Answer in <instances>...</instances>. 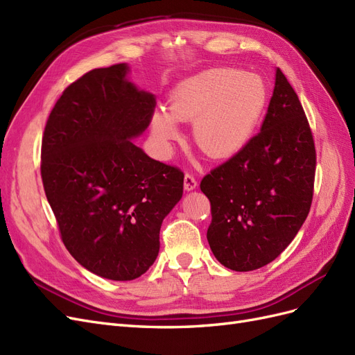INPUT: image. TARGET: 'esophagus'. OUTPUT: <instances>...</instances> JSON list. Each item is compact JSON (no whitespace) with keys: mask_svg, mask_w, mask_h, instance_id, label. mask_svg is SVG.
Here are the masks:
<instances>
[{"mask_svg":"<svg viewBox=\"0 0 355 355\" xmlns=\"http://www.w3.org/2000/svg\"><path fill=\"white\" fill-rule=\"evenodd\" d=\"M184 187L187 191H192L197 188V179L194 178V175L191 173H185V178H184Z\"/></svg>","mask_w":355,"mask_h":355,"instance_id":"1","label":"esophagus"}]
</instances>
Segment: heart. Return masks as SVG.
I'll return each mask as SVG.
<instances>
[{"label":"heart","instance_id":"heart-1","mask_svg":"<svg viewBox=\"0 0 355 355\" xmlns=\"http://www.w3.org/2000/svg\"><path fill=\"white\" fill-rule=\"evenodd\" d=\"M261 77L235 68H213L180 81L168 99V112L155 110L151 128L161 144L179 136L176 121H194L197 146L211 158L237 154L250 141L266 106Z\"/></svg>","mask_w":355,"mask_h":355}]
</instances>
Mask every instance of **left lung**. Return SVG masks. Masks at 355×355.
<instances>
[{
  "mask_svg": "<svg viewBox=\"0 0 355 355\" xmlns=\"http://www.w3.org/2000/svg\"><path fill=\"white\" fill-rule=\"evenodd\" d=\"M315 164L302 105L277 68L261 132L200 184L211 207L207 240L223 266L253 271L282 254L309 213Z\"/></svg>",
  "mask_w": 355,
  "mask_h": 355,
  "instance_id": "left-lung-1",
  "label": "left lung"
}]
</instances>
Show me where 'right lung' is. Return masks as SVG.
I'll return each instance as SVG.
<instances>
[{
  "mask_svg": "<svg viewBox=\"0 0 355 355\" xmlns=\"http://www.w3.org/2000/svg\"><path fill=\"white\" fill-rule=\"evenodd\" d=\"M118 63L63 90L41 144V178L73 259L115 282L145 274L163 219L184 194V173L148 157L132 139L151 123L154 94Z\"/></svg>",
  "mask_w": 355,
  "mask_h": 355,
  "instance_id": "1",
  "label": "right lung"
}]
</instances>
